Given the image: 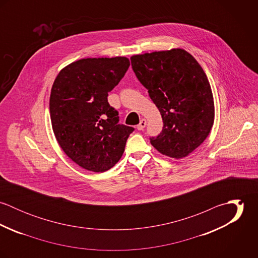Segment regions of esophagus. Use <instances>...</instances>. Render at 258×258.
Instances as JSON below:
<instances>
[{
  "instance_id": "34e87169",
  "label": "esophagus",
  "mask_w": 258,
  "mask_h": 258,
  "mask_svg": "<svg viewBox=\"0 0 258 258\" xmlns=\"http://www.w3.org/2000/svg\"><path fill=\"white\" fill-rule=\"evenodd\" d=\"M146 124H147L146 119H141V120H140V123L137 125V127H136V128H137L138 130H143V129L145 128Z\"/></svg>"
}]
</instances>
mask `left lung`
Here are the masks:
<instances>
[{
  "mask_svg": "<svg viewBox=\"0 0 258 258\" xmlns=\"http://www.w3.org/2000/svg\"><path fill=\"white\" fill-rule=\"evenodd\" d=\"M131 62L163 118V130L151 138L152 146L174 159L186 157L207 139L215 122L207 74L183 48L135 54Z\"/></svg>",
  "mask_w": 258,
  "mask_h": 258,
  "instance_id": "obj_1",
  "label": "left lung"
}]
</instances>
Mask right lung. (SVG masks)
<instances>
[{"label": "right lung", "instance_id": "1", "mask_svg": "<svg viewBox=\"0 0 258 258\" xmlns=\"http://www.w3.org/2000/svg\"><path fill=\"white\" fill-rule=\"evenodd\" d=\"M125 56L82 58L64 67L53 81L49 113L54 136L69 158L96 173L121 159L133 128L118 124L108 93L128 68Z\"/></svg>", "mask_w": 258, "mask_h": 258}]
</instances>
